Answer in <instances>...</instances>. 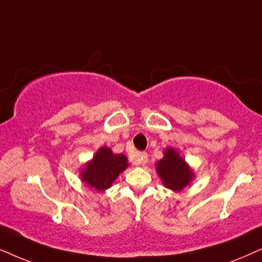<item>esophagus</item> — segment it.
<instances>
[{
	"label": "esophagus",
	"mask_w": 262,
	"mask_h": 262,
	"mask_svg": "<svg viewBox=\"0 0 262 262\" xmlns=\"http://www.w3.org/2000/svg\"><path fill=\"white\" fill-rule=\"evenodd\" d=\"M147 160H148V155H147V152H140L139 153V156H138V159L135 160V164H146L147 163Z\"/></svg>",
	"instance_id": "34e87169"
}]
</instances>
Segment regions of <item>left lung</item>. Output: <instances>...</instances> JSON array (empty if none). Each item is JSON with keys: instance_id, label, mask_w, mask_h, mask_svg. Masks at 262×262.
<instances>
[{"instance_id": "1", "label": "left lung", "mask_w": 262, "mask_h": 262, "mask_svg": "<svg viewBox=\"0 0 262 262\" xmlns=\"http://www.w3.org/2000/svg\"><path fill=\"white\" fill-rule=\"evenodd\" d=\"M157 172L164 186L172 190H181L189 183L193 172L175 149L167 148L165 157L157 163Z\"/></svg>"}]
</instances>
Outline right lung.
<instances>
[{"instance_id":"obj_1","label":"right lung","mask_w":262,"mask_h":262,"mask_svg":"<svg viewBox=\"0 0 262 262\" xmlns=\"http://www.w3.org/2000/svg\"><path fill=\"white\" fill-rule=\"evenodd\" d=\"M127 167L123 155H114L110 148L102 147L82 171V181L97 190L111 187L116 177Z\"/></svg>"}]
</instances>
